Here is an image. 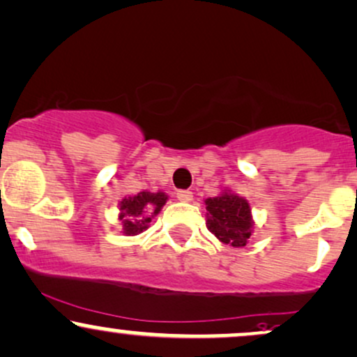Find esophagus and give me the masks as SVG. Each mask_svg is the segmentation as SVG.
I'll return each mask as SVG.
<instances>
[{
	"label": "esophagus",
	"mask_w": 357,
	"mask_h": 357,
	"mask_svg": "<svg viewBox=\"0 0 357 357\" xmlns=\"http://www.w3.org/2000/svg\"><path fill=\"white\" fill-rule=\"evenodd\" d=\"M176 197H178L181 203H191L192 192L191 191H178V192H176Z\"/></svg>",
	"instance_id": "1"
}]
</instances>
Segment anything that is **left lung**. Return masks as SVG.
Listing matches in <instances>:
<instances>
[{
  "label": "left lung",
  "mask_w": 357,
  "mask_h": 357,
  "mask_svg": "<svg viewBox=\"0 0 357 357\" xmlns=\"http://www.w3.org/2000/svg\"><path fill=\"white\" fill-rule=\"evenodd\" d=\"M206 227L221 243L233 248L246 246L252 234L251 206L248 199L231 190H222L221 195L204 199Z\"/></svg>",
  "instance_id": "left-lung-1"
}]
</instances>
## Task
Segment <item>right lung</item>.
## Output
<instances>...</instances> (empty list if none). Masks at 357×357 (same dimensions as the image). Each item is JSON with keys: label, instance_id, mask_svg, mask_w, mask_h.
Returning <instances> with one entry per match:
<instances>
[{"label": "right lung", "instance_id": "right-lung-1", "mask_svg": "<svg viewBox=\"0 0 357 357\" xmlns=\"http://www.w3.org/2000/svg\"><path fill=\"white\" fill-rule=\"evenodd\" d=\"M166 201L167 195L162 191H141L135 196L123 197L118 204L121 233L124 236H136L148 229L149 222L156 214H160Z\"/></svg>", "mask_w": 357, "mask_h": 357}]
</instances>
